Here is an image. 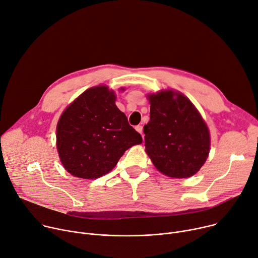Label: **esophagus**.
Masks as SVG:
<instances>
[{
    "instance_id": "obj_1",
    "label": "esophagus",
    "mask_w": 258,
    "mask_h": 258,
    "mask_svg": "<svg viewBox=\"0 0 258 258\" xmlns=\"http://www.w3.org/2000/svg\"><path fill=\"white\" fill-rule=\"evenodd\" d=\"M136 131L139 133V134H143V126L142 125H137L136 126Z\"/></svg>"
}]
</instances>
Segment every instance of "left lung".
Wrapping results in <instances>:
<instances>
[{"mask_svg":"<svg viewBox=\"0 0 258 258\" xmlns=\"http://www.w3.org/2000/svg\"><path fill=\"white\" fill-rule=\"evenodd\" d=\"M145 150L155 168L173 178L197 174L210 152L208 126L194 104L174 90L148 95Z\"/></svg>","mask_w":258,"mask_h":258,"instance_id":"obj_1","label":"left lung"}]
</instances>
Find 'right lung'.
I'll return each mask as SVG.
<instances>
[{"label":"right lung","instance_id":"right-lung-1","mask_svg":"<svg viewBox=\"0 0 258 258\" xmlns=\"http://www.w3.org/2000/svg\"><path fill=\"white\" fill-rule=\"evenodd\" d=\"M108 86L85 90L61 114L56 127V147L63 168L75 177L96 179L112 171L123 153L142 143L115 105Z\"/></svg>","mask_w":258,"mask_h":258}]
</instances>
